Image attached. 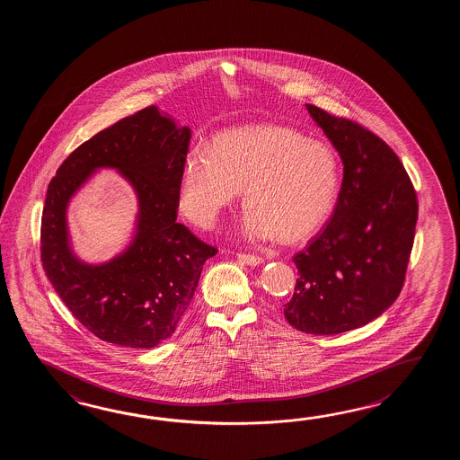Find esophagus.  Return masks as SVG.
Segmentation results:
<instances>
[{
    "instance_id": "34e87169",
    "label": "esophagus",
    "mask_w": 460,
    "mask_h": 460,
    "mask_svg": "<svg viewBox=\"0 0 460 460\" xmlns=\"http://www.w3.org/2000/svg\"><path fill=\"white\" fill-rule=\"evenodd\" d=\"M236 258H238V261H242V263L244 264H250V266H256V264L263 263V258H261V256H258V254L238 253L236 254Z\"/></svg>"
}]
</instances>
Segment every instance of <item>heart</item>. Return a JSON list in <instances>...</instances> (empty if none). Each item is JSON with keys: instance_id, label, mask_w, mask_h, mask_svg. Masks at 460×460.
Instances as JSON below:
<instances>
[{"instance_id": "heart-1", "label": "heart", "mask_w": 460, "mask_h": 460, "mask_svg": "<svg viewBox=\"0 0 460 460\" xmlns=\"http://www.w3.org/2000/svg\"><path fill=\"white\" fill-rule=\"evenodd\" d=\"M243 187V230L250 238L301 242L323 226L339 189V166L323 141L284 127L230 129L210 151L189 153L179 206L200 226H214Z\"/></svg>"}]
</instances>
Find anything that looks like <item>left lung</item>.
Returning a JSON list of instances; mask_svg holds the SVG:
<instances>
[{
    "label": "left lung",
    "instance_id": "8db88e82",
    "mask_svg": "<svg viewBox=\"0 0 460 460\" xmlns=\"http://www.w3.org/2000/svg\"><path fill=\"white\" fill-rule=\"evenodd\" d=\"M343 163L332 218L294 254L297 281L284 304L294 329L332 335L372 323L400 296L418 220V197L400 157L352 119L305 103Z\"/></svg>",
    "mask_w": 460,
    "mask_h": 460
}]
</instances>
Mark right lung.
<instances>
[{"instance_id":"add662e5","label":"right lung","mask_w":460,"mask_h":460,"mask_svg":"<svg viewBox=\"0 0 460 460\" xmlns=\"http://www.w3.org/2000/svg\"><path fill=\"white\" fill-rule=\"evenodd\" d=\"M190 129L155 105L123 118L70 153L52 177L40 220V261L72 315L100 341L151 349L169 339L196 293L202 264L217 253L177 224ZM100 166H113L138 196L137 234L103 265L71 253L65 210Z\"/></svg>"}]
</instances>
